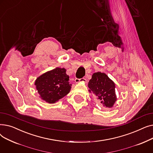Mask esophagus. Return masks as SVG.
I'll list each match as a JSON object with an SVG mask.
<instances>
[{
	"instance_id": "1",
	"label": "esophagus",
	"mask_w": 153,
	"mask_h": 153,
	"mask_svg": "<svg viewBox=\"0 0 153 153\" xmlns=\"http://www.w3.org/2000/svg\"><path fill=\"white\" fill-rule=\"evenodd\" d=\"M75 82L76 83H79V82H86V79L85 78H81V79H75Z\"/></svg>"
}]
</instances>
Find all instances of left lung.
I'll return each instance as SVG.
<instances>
[{
	"label": "left lung",
	"mask_w": 153,
	"mask_h": 153,
	"mask_svg": "<svg viewBox=\"0 0 153 153\" xmlns=\"http://www.w3.org/2000/svg\"><path fill=\"white\" fill-rule=\"evenodd\" d=\"M90 89L104 107L111 108L117 100L115 84L105 73L100 72L92 74L88 84Z\"/></svg>",
	"instance_id": "1"
}]
</instances>
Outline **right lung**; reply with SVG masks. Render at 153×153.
I'll list each match as a JSON object with an SVG mask.
<instances>
[{
	"instance_id": "obj_1",
	"label": "right lung",
	"mask_w": 153,
	"mask_h": 153,
	"mask_svg": "<svg viewBox=\"0 0 153 153\" xmlns=\"http://www.w3.org/2000/svg\"><path fill=\"white\" fill-rule=\"evenodd\" d=\"M64 68H56L38 77L35 85L43 100L54 103L66 95L71 91L69 77Z\"/></svg>"
}]
</instances>
